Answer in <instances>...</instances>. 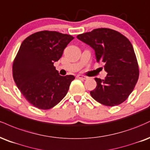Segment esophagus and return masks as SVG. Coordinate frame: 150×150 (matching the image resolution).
I'll use <instances>...</instances> for the list:
<instances>
[{
  "label": "esophagus",
  "instance_id": "1",
  "mask_svg": "<svg viewBox=\"0 0 150 150\" xmlns=\"http://www.w3.org/2000/svg\"><path fill=\"white\" fill-rule=\"evenodd\" d=\"M76 78L77 79H81V80H86L88 78L86 76H82V75H77L76 76Z\"/></svg>",
  "mask_w": 150,
  "mask_h": 150
}]
</instances>
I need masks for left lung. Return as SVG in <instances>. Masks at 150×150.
Returning <instances> with one entry per match:
<instances>
[{"label":"left lung","instance_id":"1","mask_svg":"<svg viewBox=\"0 0 150 150\" xmlns=\"http://www.w3.org/2000/svg\"><path fill=\"white\" fill-rule=\"evenodd\" d=\"M77 38L95 50L98 62L105 64V79L95 78L97 86L91 91L94 100L110 107L128 98L138 81V61L129 40L115 30L100 28L79 34Z\"/></svg>","mask_w":150,"mask_h":150}]
</instances>
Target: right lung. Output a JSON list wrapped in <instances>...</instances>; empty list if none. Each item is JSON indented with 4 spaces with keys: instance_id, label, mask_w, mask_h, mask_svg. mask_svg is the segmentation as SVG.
Wrapping results in <instances>:
<instances>
[{
    "instance_id": "obj_1",
    "label": "right lung",
    "mask_w": 150,
    "mask_h": 150,
    "mask_svg": "<svg viewBox=\"0 0 150 150\" xmlns=\"http://www.w3.org/2000/svg\"><path fill=\"white\" fill-rule=\"evenodd\" d=\"M71 35L42 31L30 35L21 44L12 65L16 85L26 100L40 110H49L64 98L75 77L60 76L54 67Z\"/></svg>"
}]
</instances>
